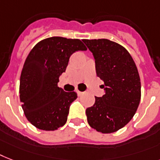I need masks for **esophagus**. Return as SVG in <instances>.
I'll return each instance as SVG.
<instances>
[{"mask_svg":"<svg viewBox=\"0 0 160 160\" xmlns=\"http://www.w3.org/2000/svg\"><path fill=\"white\" fill-rule=\"evenodd\" d=\"M76 93H77L78 96H81L83 93H84V92H81V91H79V90H77V91H76Z\"/></svg>","mask_w":160,"mask_h":160,"instance_id":"esophagus-1","label":"esophagus"}]
</instances>
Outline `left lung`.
I'll list each match as a JSON object with an SVG mask.
<instances>
[{"label":"left lung","mask_w":160,"mask_h":160,"mask_svg":"<svg viewBox=\"0 0 160 160\" xmlns=\"http://www.w3.org/2000/svg\"><path fill=\"white\" fill-rule=\"evenodd\" d=\"M95 60L97 76L105 93L86 109L87 121L97 132L112 133L125 127L141 101V80L132 56L108 39H83Z\"/></svg>","instance_id":"obj_1"}]
</instances>
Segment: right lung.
I'll use <instances>...</instances> for the list:
<instances>
[{"mask_svg": "<svg viewBox=\"0 0 160 160\" xmlns=\"http://www.w3.org/2000/svg\"><path fill=\"white\" fill-rule=\"evenodd\" d=\"M87 50L80 39L52 37L38 42L22 69L19 98L28 122L40 130L55 131L66 124L76 92L59 88V77L77 51Z\"/></svg>", "mask_w": 160, "mask_h": 160, "instance_id": "1", "label": "right lung"}]
</instances>
